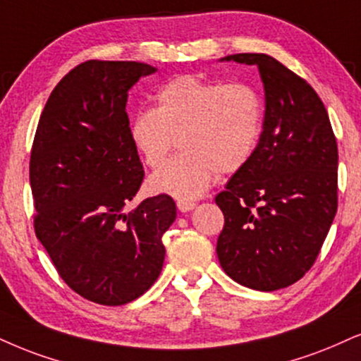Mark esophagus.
Masks as SVG:
<instances>
[{
    "mask_svg": "<svg viewBox=\"0 0 361 361\" xmlns=\"http://www.w3.org/2000/svg\"><path fill=\"white\" fill-rule=\"evenodd\" d=\"M195 207V202L192 201H177V209H179L180 212H189L192 211Z\"/></svg>",
    "mask_w": 361,
    "mask_h": 361,
    "instance_id": "34e87169",
    "label": "esophagus"
}]
</instances>
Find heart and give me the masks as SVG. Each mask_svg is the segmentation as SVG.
<instances>
[{
	"label": "heart",
	"instance_id": "obj_1",
	"mask_svg": "<svg viewBox=\"0 0 361 361\" xmlns=\"http://www.w3.org/2000/svg\"><path fill=\"white\" fill-rule=\"evenodd\" d=\"M264 106L247 83L177 77L155 93V109L132 118L128 137L147 167H159L179 142L182 154L149 177V189L188 201L206 192L214 173H233L252 157Z\"/></svg>",
	"mask_w": 361,
	"mask_h": 361
}]
</instances>
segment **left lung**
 Returning <instances> with one entry per match:
<instances>
[{
  "label": "left lung",
  "instance_id": "8db88e82",
  "mask_svg": "<svg viewBox=\"0 0 361 361\" xmlns=\"http://www.w3.org/2000/svg\"><path fill=\"white\" fill-rule=\"evenodd\" d=\"M221 61L259 68L266 110L255 154L216 195L224 214L217 257L235 283L274 291L303 278L335 219L336 139L318 93L273 56Z\"/></svg>",
  "mask_w": 361,
  "mask_h": 361
}]
</instances>
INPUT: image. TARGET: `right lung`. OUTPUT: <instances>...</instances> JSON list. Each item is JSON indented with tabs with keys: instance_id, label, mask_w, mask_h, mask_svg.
<instances>
[{
	"instance_id": "right-lung-1",
	"label": "right lung",
	"mask_w": 361,
	"mask_h": 361,
	"mask_svg": "<svg viewBox=\"0 0 361 361\" xmlns=\"http://www.w3.org/2000/svg\"><path fill=\"white\" fill-rule=\"evenodd\" d=\"M155 72L139 61L80 63L53 88L35 133V233L61 279L93 303L126 305L152 286L177 216L166 194L123 211L144 179L128 137V90Z\"/></svg>"
}]
</instances>
